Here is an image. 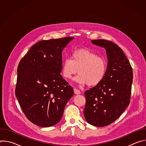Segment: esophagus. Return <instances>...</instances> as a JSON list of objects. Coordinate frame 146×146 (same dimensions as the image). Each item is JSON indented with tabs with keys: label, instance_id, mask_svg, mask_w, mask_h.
<instances>
[{
	"label": "esophagus",
	"instance_id": "34e87169",
	"mask_svg": "<svg viewBox=\"0 0 146 146\" xmlns=\"http://www.w3.org/2000/svg\"><path fill=\"white\" fill-rule=\"evenodd\" d=\"M73 90H74V94H75L76 95H78V94H81L80 91L78 90L77 89V88H74Z\"/></svg>",
	"mask_w": 146,
	"mask_h": 146
}]
</instances>
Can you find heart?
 Instances as JSON below:
<instances>
[{"mask_svg": "<svg viewBox=\"0 0 146 146\" xmlns=\"http://www.w3.org/2000/svg\"><path fill=\"white\" fill-rule=\"evenodd\" d=\"M108 64L105 58L87 48L74 50L71 58H66L62 66V73L66 79H70L76 74L74 78L80 84L93 87L98 85L105 77Z\"/></svg>", "mask_w": 146, "mask_h": 146, "instance_id": "heart-1", "label": "heart"}]
</instances>
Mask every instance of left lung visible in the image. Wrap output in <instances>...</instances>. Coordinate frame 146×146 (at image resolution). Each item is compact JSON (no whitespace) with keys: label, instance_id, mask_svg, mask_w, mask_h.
<instances>
[{"label":"left lung","instance_id":"obj_1","mask_svg":"<svg viewBox=\"0 0 146 146\" xmlns=\"http://www.w3.org/2000/svg\"><path fill=\"white\" fill-rule=\"evenodd\" d=\"M91 42L105 48L108 69L99 84L85 91L86 104L83 113L89 123L105 127L114 122L129 105L133 71L129 60L117 44L102 39Z\"/></svg>","mask_w":146,"mask_h":146}]
</instances>
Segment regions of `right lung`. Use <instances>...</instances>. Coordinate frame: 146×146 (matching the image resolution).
<instances>
[{
  "label": "right lung",
  "instance_id": "1",
  "mask_svg": "<svg viewBox=\"0 0 146 146\" xmlns=\"http://www.w3.org/2000/svg\"><path fill=\"white\" fill-rule=\"evenodd\" d=\"M73 38L40 41L18 64L15 96L27 118L36 125L58 123L73 96V88L60 74L62 52Z\"/></svg>",
  "mask_w": 146,
  "mask_h": 146
}]
</instances>
